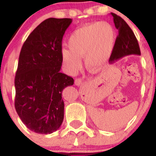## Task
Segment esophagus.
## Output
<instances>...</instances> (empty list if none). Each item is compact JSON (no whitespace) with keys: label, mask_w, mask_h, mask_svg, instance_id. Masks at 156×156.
<instances>
[{"label":"esophagus","mask_w":156,"mask_h":156,"mask_svg":"<svg viewBox=\"0 0 156 156\" xmlns=\"http://www.w3.org/2000/svg\"><path fill=\"white\" fill-rule=\"evenodd\" d=\"M75 84L76 86H80L82 84V79H80V78H76L75 80Z\"/></svg>","instance_id":"1"}]
</instances>
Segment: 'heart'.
Masks as SVG:
<instances>
[{"mask_svg": "<svg viewBox=\"0 0 156 156\" xmlns=\"http://www.w3.org/2000/svg\"><path fill=\"white\" fill-rule=\"evenodd\" d=\"M115 37V30L106 22L90 23L76 30L68 40L69 49L61 51L66 71L71 75L76 73L82 66L83 58L88 69H100L112 53Z\"/></svg>", "mask_w": 156, "mask_h": 156, "instance_id": "b5f03b06", "label": "heart"}]
</instances>
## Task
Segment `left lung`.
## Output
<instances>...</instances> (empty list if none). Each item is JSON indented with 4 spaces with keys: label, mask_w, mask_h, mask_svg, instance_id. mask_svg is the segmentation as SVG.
<instances>
[{
    "label": "left lung",
    "mask_w": 156,
    "mask_h": 156,
    "mask_svg": "<svg viewBox=\"0 0 156 156\" xmlns=\"http://www.w3.org/2000/svg\"><path fill=\"white\" fill-rule=\"evenodd\" d=\"M111 15L113 17L115 27L119 31V34L115 40V47L110 56L109 62L113 63L118 59L129 55H140L138 42L130 27L120 16L115 13H111Z\"/></svg>",
    "instance_id": "left-lung-1"
}]
</instances>
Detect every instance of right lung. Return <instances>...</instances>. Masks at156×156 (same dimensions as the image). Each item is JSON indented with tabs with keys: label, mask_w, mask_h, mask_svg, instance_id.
Returning a JSON list of instances; mask_svg holds the SVG:
<instances>
[{
	"label": "right lung",
	"mask_w": 156,
	"mask_h": 156,
	"mask_svg": "<svg viewBox=\"0 0 156 156\" xmlns=\"http://www.w3.org/2000/svg\"><path fill=\"white\" fill-rule=\"evenodd\" d=\"M71 19L50 18L37 26L20 51L15 77V108L27 128L37 133L56 131L64 119V88L73 84L60 72L62 41Z\"/></svg>",
	"instance_id": "add662e5"
}]
</instances>
